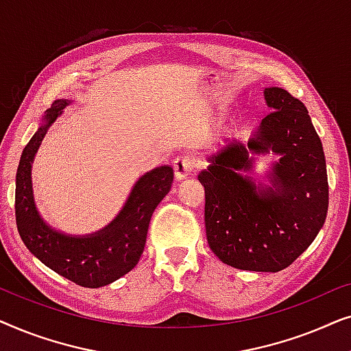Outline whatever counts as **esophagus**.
I'll return each instance as SVG.
<instances>
[{
	"mask_svg": "<svg viewBox=\"0 0 351 351\" xmlns=\"http://www.w3.org/2000/svg\"><path fill=\"white\" fill-rule=\"evenodd\" d=\"M195 169V161L190 156H179L174 161V174L177 180H184Z\"/></svg>",
	"mask_w": 351,
	"mask_h": 351,
	"instance_id": "esophagus-1",
	"label": "esophagus"
}]
</instances>
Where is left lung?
<instances>
[{
  "instance_id": "left-lung-1",
  "label": "left lung",
  "mask_w": 351,
  "mask_h": 351,
  "mask_svg": "<svg viewBox=\"0 0 351 351\" xmlns=\"http://www.w3.org/2000/svg\"><path fill=\"white\" fill-rule=\"evenodd\" d=\"M273 108L247 141L228 138L208 158L198 180L204 186V223L210 251L239 270L280 271L313 243L329 204L323 145L308 110L281 88H265ZM271 149L282 158L271 187H258L239 170H250L248 152Z\"/></svg>"
}]
</instances>
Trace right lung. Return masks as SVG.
<instances>
[{
  "label": "right lung",
  "instance_id": "add662e5",
  "mask_svg": "<svg viewBox=\"0 0 351 351\" xmlns=\"http://www.w3.org/2000/svg\"><path fill=\"white\" fill-rule=\"evenodd\" d=\"M70 100L60 99L45 114V123L23 148L16 176V222L23 244L33 256L83 287L117 281L137 265L147 241L153 210L169 193L174 171L156 167L136 182L129 198L107 227L86 237H70L51 228L38 214L32 189V162L45 138Z\"/></svg>",
  "mask_w": 351,
  "mask_h": 351
}]
</instances>
